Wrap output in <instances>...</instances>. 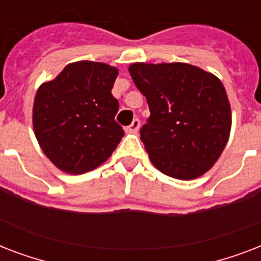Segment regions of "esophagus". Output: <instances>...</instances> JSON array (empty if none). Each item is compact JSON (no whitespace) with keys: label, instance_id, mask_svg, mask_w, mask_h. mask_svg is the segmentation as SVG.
<instances>
[{"label":"esophagus","instance_id":"1","mask_svg":"<svg viewBox=\"0 0 261 261\" xmlns=\"http://www.w3.org/2000/svg\"><path fill=\"white\" fill-rule=\"evenodd\" d=\"M139 126H141V122H139V119H134V120H133V123H131L130 126L127 127L126 130L128 131V133H137V131L139 130Z\"/></svg>","mask_w":261,"mask_h":261}]
</instances>
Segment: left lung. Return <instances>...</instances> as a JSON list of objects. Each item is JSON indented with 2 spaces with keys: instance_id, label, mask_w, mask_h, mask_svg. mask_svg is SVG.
I'll use <instances>...</instances> for the list:
<instances>
[{
  "instance_id": "1",
  "label": "left lung",
  "mask_w": 261,
  "mask_h": 261,
  "mask_svg": "<svg viewBox=\"0 0 261 261\" xmlns=\"http://www.w3.org/2000/svg\"><path fill=\"white\" fill-rule=\"evenodd\" d=\"M133 81L150 116L141 141L160 172L192 180L210 169L226 146L230 104L214 74L188 63H133Z\"/></svg>"
}]
</instances>
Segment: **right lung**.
Listing matches in <instances>:
<instances>
[{"mask_svg": "<svg viewBox=\"0 0 261 261\" xmlns=\"http://www.w3.org/2000/svg\"><path fill=\"white\" fill-rule=\"evenodd\" d=\"M116 77V67L80 61L39 87L32 114L35 135L61 171H92L110 159L123 138L124 131L115 120L119 102L111 93Z\"/></svg>", "mask_w": 261, "mask_h": 261, "instance_id": "obj_1", "label": "right lung"}]
</instances>
